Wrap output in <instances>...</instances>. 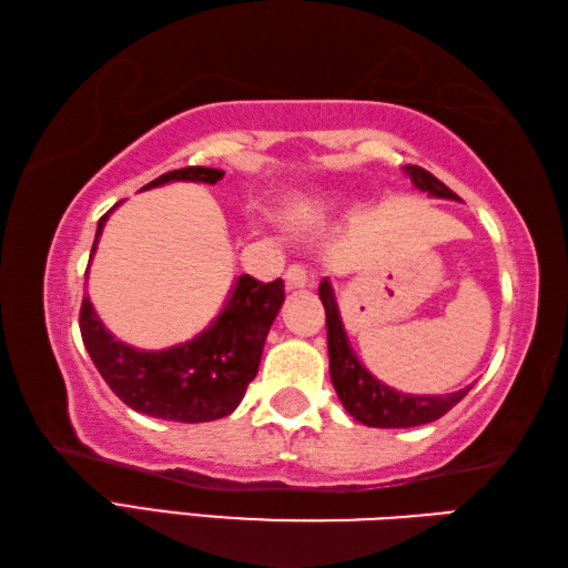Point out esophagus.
Wrapping results in <instances>:
<instances>
[{"label": "esophagus", "mask_w": 568, "mask_h": 568, "mask_svg": "<svg viewBox=\"0 0 568 568\" xmlns=\"http://www.w3.org/2000/svg\"><path fill=\"white\" fill-rule=\"evenodd\" d=\"M284 282H286V290H304L306 284H310V276H306V272L302 266H290L286 268L284 274Z\"/></svg>", "instance_id": "obj_1"}]
</instances>
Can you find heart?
Returning <instances> with one entry per match:
<instances>
[{
	"label": "heart",
	"mask_w": 568,
	"mask_h": 568,
	"mask_svg": "<svg viewBox=\"0 0 568 568\" xmlns=\"http://www.w3.org/2000/svg\"><path fill=\"white\" fill-rule=\"evenodd\" d=\"M314 216H316L314 209H304V212L296 214V219H300V222H306V219H314Z\"/></svg>",
	"instance_id": "heart-1"
}]
</instances>
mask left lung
<instances>
[{"instance_id": "8db88e82", "label": "left lung", "mask_w": 568, "mask_h": 568, "mask_svg": "<svg viewBox=\"0 0 568 568\" xmlns=\"http://www.w3.org/2000/svg\"><path fill=\"white\" fill-rule=\"evenodd\" d=\"M404 172L412 176L414 186L432 196L442 199H459L449 186L439 182L432 172L422 166H404ZM320 300L326 310V344H329V374L336 394L344 409L349 412L356 422L376 429H409V426H422L436 422L449 409H454L471 386L459 389L454 394H402L392 386L382 384L374 374H369L356 359V354L349 344V336L344 332L339 306H336L329 278L320 284Z\"/></svg>"}]
</instances>
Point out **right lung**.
I'll list each match as a JSON object with an SVG mask.
<instances>
[{"label":"right lung","instance_id":"1","mask_svg":"<svg viewBox=\"0 0 568 568\" xmlns=\"http://www.w3.org/2000/svg\"><path fill=\"white\" fill-rule=\"evenodd\" d=\"M222 176V169L184 166L156 176L144 189L166 182L216 184ZM109 212L99 219L92 254ZM282 304V278L264 284L242 274L216 320L194 339L169 349L144 352L116 342L97 316L89 296L82 300L79 329L97 372L126 406L156 419L199 424L222 419L244 399L248 382L258 372L266 334Z\"/></svg>","mask_w":568,"mask_h":568}]
</instances>
